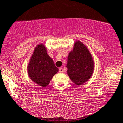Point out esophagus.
<instances>
[{
  "instance_id": "obj_1",
  "label": "esophagus",
  "mask_w": 123,
  "mask_h": 123,
  "mask_svg": "<svg viewBox=\"0 0 123 123\" xmlns=\"http://www.w3.org/2000/svg\"><path fill=\"white\" fill-rule=\"evenodd\" d=\"M59 71L60 73H63V68H62V67H60V68H59Z\"/></svg>"
}]
</instances>
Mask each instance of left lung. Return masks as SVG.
<instances>
[{"label":"left lung","instance_id":"obj_1","mask_svg":"<svg viewBox=\"0 0 123 123\" xmlns=\"http://www.w3.org/2000/svg\"><path fill=\"white\" fill-rule=\"evenodd\" d=\"M94 61L87 47L80 41H76L67 57V74L76 85H81L92 77Z\"/></svg>","mask_w":123,"mask_h":123}]
</instances>
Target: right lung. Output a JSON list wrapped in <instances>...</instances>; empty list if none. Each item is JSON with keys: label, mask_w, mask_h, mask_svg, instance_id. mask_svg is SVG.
<instances>
[{"label": "right lung", "mask_w": 123, "mask_h": 123, "mask_svg": "<svg viewBox=\"0 0 123 123\" xmlns=\"http://www.w3.org/2000/svg\"><path fill=\"white\" fill-rule=\"evenodd\" d=\"M52 59L49 56L43 44L35 47L27 66V73L31 80L39 86L45 87L58 72Z\"/></svg>", "instance_id": "add662e5"}]
</instances>
